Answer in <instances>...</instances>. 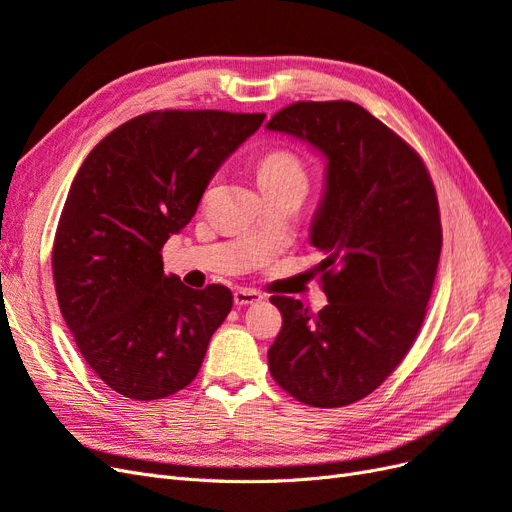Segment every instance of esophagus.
I'll use <instances>...</instances> for the list:
<instances>
[{
    "mask_svg": "<svg viewBox=\"0 0 512 512\" xmlns=\"http://www.w3.org/2000/svg\"><path fill=\"white\" fill-rule=\"evenodd\" d=\"M258 301H262V294L256 292V290H250V288H237L235 290V305H239V307L254 305Z\"/></svg>",
    "mask_w": 512,
    "mask_h": 512,
    "instance_id": "obj_1",
    "label": "esophagus"
}]
</instances>
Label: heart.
<instances>
[{
  "label": "heart",
  "instance_id": "1",
  "mask_svg": "<svg viewBox=\"0 0 512 512\" xmlns=\"http://www.w3.org/2000/svg\"><path fill=\"white\" fill-rule=\"evenodd\" d=\"M258 183L262 190H273L288 183H307V173L297 153L280 147L258 160Z\"/></svg>",
  "mask_w": 512,
  "mask_h": 512
}]
</instances>
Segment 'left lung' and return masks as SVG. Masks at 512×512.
I'll return each instance as SVG.
<instances>
[{"instance_id":"obj_1","label":"left lung","mask_w":512,"mask_h":512,"mask_svg":"<svg viewBox=\"0 0 512 512\" xmlns=\"http://www.w3.org/2000/svg\"><path fill=\"white\" fill-rule=\"evenodd\" d=\"M320 149L327 188L312 222L324 252L318 314L275 294L273 380L301 404L342 408L374 393L423 327L442 250L440 207L421 156L363 106L294 102L267 123Z\"/></svg>"}]
</instances>
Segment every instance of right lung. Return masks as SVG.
Returning <instances> with one entry per match:
<instances>
[{"mask_svg":"<svg viewBox=\"0 0 512 512\" xmlns=\"http://www.w3.org/2000/svg\"><path fill=\"white\" fill-rule=\"evenodd\" d=\"M265 117L151 111L106 134L76 173L53 243L55 292L76 348L115 393L164 399L196 378L232 292L166 275L162 247Z\"/></svg>","mask_w":512,"mask_h":512,"instance_id":"add662e5","label":"right lung"}]
</instances>
